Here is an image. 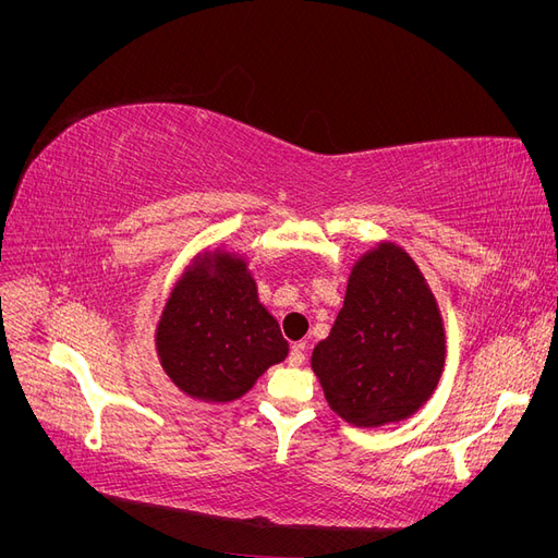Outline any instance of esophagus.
I'll list each match as a JSON object with an SVG mask.
<instances>
[{"label": "esophagus", "mask_w": 558, "mask_h": 558, "mask_svg": "<svg viewBox=\"0 0 558 558\" xmlns=\"http://www.w3.org/2000/svg\"><path fill=\"white\" fill-rule=\"evenodd\" d=\"M307 344L305 342H298L293 349H291V356H289V365H293V367H300L302 363L307 361Z\"/></svg>", "instance_id": "1"}]
</instances>
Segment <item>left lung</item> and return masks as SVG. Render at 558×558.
<instances>
[{"instance_id":"8db88e82","label":"left lung","mask_w":558,"mask_h":558,"mask_svg":"<svg viewBox=\"0 0 558 558\" xmlns=\"http://www.w3.org/2000/svg\"><path fill=\"white\" fill-rule=\"evenodd\" d=\"M445 324L410 253L381 242L353 265L344 307L312 353L335 414L377 428L416 414L445 367Z\"/></svg>"}]
</instances>
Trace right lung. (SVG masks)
<instances>
[{
  "mask_svg": "<svg viewBox=\"0 0 558 558\" xmlns=\"http://www.w3.org/2000/svg\"><path fill=\"white\" fill-rule=\"evenodd\" d=\"M165 375L202 402H232L289 356L277 318L258 300L238 253L205 251L185 267L156 328Z\"/></svg>",
  "mask_w": 558,
  "mask_h": 558,
  "instance_id": "right-lung-1",
  "label": "right lung"
}]
</instances>
